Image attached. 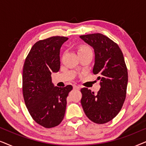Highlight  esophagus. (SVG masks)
<instances>
[{"instance_id":"34e87169","label":"esophagus","mask_w":146,"mask_h":146,"mask_svg":"<svg viewBox=\"0 0 146 146\" xmlns=\"http://www.w3.org/2000/svg\"><path fill=\"white\" fill-rule=\"evenodd\" d=\"M73 88H74V89H75V90H79L80 89V87L78 86H76V85H74Z\"/></svg>"}]
</instances>
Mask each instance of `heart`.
I'll return each instance as SVG.
<instances>
[{
    "label": "heart",
    "mask_w": 146,
    "mask_h": 146,
    "mask_svg": "<svg viewBox=\"0 0 146 146\" xmlns=\"http://www.w3.org/2000/svg\"><path fill=\"white\" fill-rule=\"evenodd\" d=\"M90 50V48L88 46H80L79 49H78V52H82V51H84V50Z\"/></svg>",
    "instance_id": "b5f03b06"
}]
</instances>
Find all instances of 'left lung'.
Listing matches in <instances>:
<instances>
[{
    "mask_svg": "<svg viewBox=\"0 0 146 146\" xmlns=\"http://www.w3.org/2000/svg\"><path fill=\"white\" fill-rule=\"evenodd\" d=\"M94 50L93 73L99 76L100 89L96 94L90 90H80L81 104L86 116L102 124L111 120L121 110L126 96L127 69L119 46L100 33L80 36Z\"/></svg>",
    "mask_w": 146,
    "mask_h": 146,
    "instance_id": "obj_1",
    "label": "left lung"
}]
</instances>
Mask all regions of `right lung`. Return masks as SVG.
<instances>
[{
	"mask_svg": "<svg viewBox=\"0 0 146 146\" xmlns=\"http://www.w3.org/2000/svg\"><path fill=\"white\" fill-rule=\"evenodd\" d=\"M68 39L52 36L36 42L26 58L23 72V94L31 117L46 128L57 126L64 117L66 98L72 90L52 82L51 73L60 67V50Z\"/></svg>",
	"mask_w": 146,
	"mask_h": 146,
	"instance_id": "add662e5",
	"label": "right lung"
}]
</instances>
